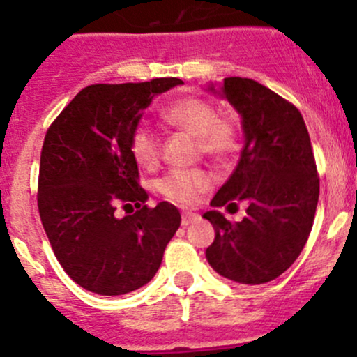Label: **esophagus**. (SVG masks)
Here are the masks:
<instances>
[{"instance_id": "34e87169", "label": "esophagus", "mask_w": 357, "mask_h": 357, "mask_svg": "<svg viewBox=\"0 0 357 357\" xmlns=\"http://www.w3.org/2000/svg\"><path fill=\"white\" fill-rule=\"evenodd\" d=\"M200 219V215L195 214V212H184L182 214V227H189V225L196 223Z\"/></svg>"}]
</instances>
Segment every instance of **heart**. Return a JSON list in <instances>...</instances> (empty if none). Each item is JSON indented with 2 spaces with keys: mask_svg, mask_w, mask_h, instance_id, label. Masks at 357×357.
I'll return each instance as SVG.
<instances>
[{
  "mask_svg": "<svg viewBox=\"0 0 357 357\" xmlns=\"http://www.w3.org/2000/svg\"><path fill=\"white\" fill-rule=\"evenodd\" d=\"M168 126L189 134L198 142V149L214 159H227L237 149V129L227 119H219L218 111L200 97H182L162 111ZM130 150L139 166L152 168L159 161V138L149 127H138L132 132ZM212 178L204 169H175L159 184L162 195L181 205H191L207 191Z\"/></svg>",
  "mask_w": 357,
  "mask_h": 357,
  "instance_id": "b5f03b06",
  "label": "heart"
}]
</instances>
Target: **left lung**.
<instances>
[{"instance_id": "left-lung-1", "label": "left lung", "mask_w": 357, "mask_h": 357, "mask_svg": "<svg viewBox=\"0 0 357 357\" xmlns=\"http://www.w3.org/2000/svg\"><path fill=\"white\" fill-rule=\"evenodd\" d=\"M207 90L238 113L244 146L204 214L215 231L205 257L221 276L261 285L292 266L312 231L319 176L310 134L299 109L258 81L227 77ZM237 201L248 204L247 218L230 224L215 207Z\"/></svg>"}]
</instances>
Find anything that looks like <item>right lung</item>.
<instances>
[{
  "instance_id": "obj_1",
  "label": "right lung",
  "mask_w": 357,
  "mask_h": 357,
  "mask_svg": "<svg viewBox=\"0 0 357 357\" xmlns=\"http://www.w3.org/2000/svg\"><path fill=\"white\" fill-rule=\"evenodd\" d=\"M176 84H182L176 77L91 84L45 134L38 173L42 225L65 273L90 292L122 296L146 285L181 227L175 205H145L149 195L139 188L130 150L143 111ZM119 203L139 211L116 218Z\"/></svg>"
}]
</instances>
